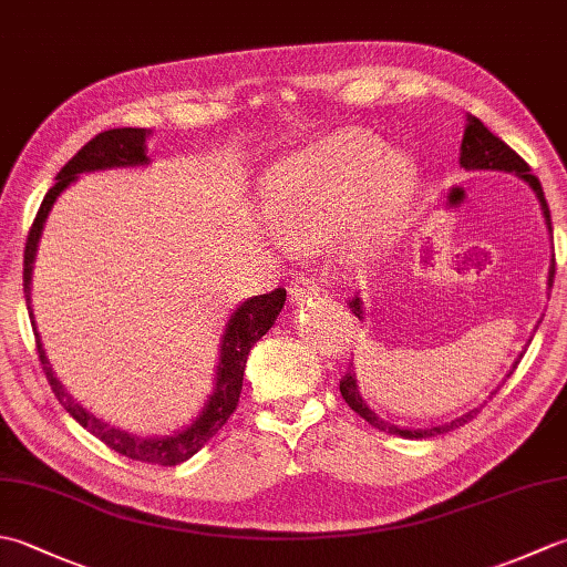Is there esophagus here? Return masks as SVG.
Listing matches in <instances>:
<instances>
[{"mask_svg": "<svg viewBox=\"0 0 567 567\" xmlns=\"http://www.w3.org/2000/svg\"><path fill=\"white\" fill-rule=\"evenodd\" d=\"M290 295H292L295 302H299V299L317 297V295H319V285H317L315 277H309V275L295 277L292 285H290Z\"/></svg>", "mask_w": 567, "mask_h": 567, "instance_id": "esophagus-1", "label": "esophagus"}]
</instances>
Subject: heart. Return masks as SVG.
Instances as JSON below:
<instances>
[{"label": "heart", "instance_id": "obj_1", "mask_svg": "<svg viewBox=\"0 0 567 567\" xmlns=\"http://www.w3.org/2000/svg\"><path fill=\"white\" fill-rule=\"evenodd\" d=\"M412 155L380 148L368 131H341L277 163L268 183L270 216L292 246H317L348 214V246L363 248L394 224L414 197Z\"/></svg>", "mask_w": 567, "mask_h": 567}]
</instances>
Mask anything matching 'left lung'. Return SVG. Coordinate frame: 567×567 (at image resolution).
I'll return each mask as SVG.
<instances>
[{
    "instance_id": "8db88e82",
    "label": "left lung",
    "mask_w": 567,
    "mask_h": 567,
    "mask_svg": "<svg viewBox=\"0 0 567 567\" xmlns=\"http://www.w3.org/2000/svg\"><path fill=\"white\" fill-rule=\"evenodd\" d=\"M465 134H463V146H461V165L465 167V171H504V173H514L519 175L522 179H526L528 185H532V189L536 192V197L540 202V209H544V216H546V226L548 231L553 234V226H550V209H548V202L544 197V187H540L538 177L532 173V167H528V163L522 158L519 153L512 151L507 143H504L502 138H497L492 131L480 122L477 116L467 114L465 118ZM553 238V236H550ZM553 277H556V252H553V265H550V272H548V287H553ZM353 315L360 317L363 315V309H360V299L355 297L353 302ZM516 368V365H514ZM339 390L343 394V400L348 402V406L353 409L355 414L363 416L370 426H375L384 433H394V436H402V439H431V436H441V433H449L457 426L467 424L470 419L477 416L480 409H473V412H467L463 416L453 419L451 424H441V426H431V429H400L394 424H388V421H382L372 409L363 402V396H360L358 392V380H355V372L348 368L346 375L341 378V384Z\"/></svg>"
}]
</instances>
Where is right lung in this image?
<instances>
[{
  "label": "right lung",
  "instance_id": "obj_1",
  "mask_svg": "<svg viewBox=\"0 0 567 567\" xmlns=\"http://www.w3.org/2000/svg\"><path fill=\"white\" fill-rule=\"evenodd\" d=\"M146 128H110L102 131V134L94 136L90 143L75 153V158L68 161L63 171L58 173L55 185L48 189V195L41 202V209L35 214V219L31 224V231L27 238V250H23V295H27V309L29 317L31 315V270H33V258H35V248H39V238L43 231L45 216L51 212L53 202L58 199L60 192H63L70 183H75L80 173H92V171H104V167H128V165H146L148 155H146ZM287 292L282 287L268 292V295H258L250 297L248 302L240 305L234 317L228 319V327L221 341V358H219V372H216V390L209 396L207 409L199 414V419L185 431H177L173 436L165 439H138L131 436L126 431H118L114 426L106 424V421L92 416L87 409H82L72 396L65 392L63 384L58 382L53 375V368L48 365V358L43 353V346L39 333H35V348H39V358L45 372V380L51 384V390L55 392L58 402L65 406V412L94 433L102 443L110 445L112 451L122 453L131 461H141V463H151V465H179L185 463L187 457L195 455L204 443L214 439L219 429L226 424L231 414L238 406V396L240 390H244V370H246V360L250 348L260 341L268 329L272 327V321L277 315L282 311ZM35 329V323H33Z\"/></svg>",
  "mask_w": 567,
  "mask_h": 567
}]
</instances>
